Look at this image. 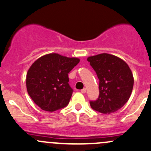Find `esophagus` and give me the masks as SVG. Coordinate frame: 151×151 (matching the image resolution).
Masks as SVG:
<instances>
[{"label": "esophagus", "mask_w": 151, "mask_h": 151, "mask_svg": "<svg viewBox=\"0 0 151 151\" xmlns=\"http://www.w3.org/2000/svg\"><path fill=\"white\" fill-rule=\"evenodd\" d=\"M81 92H82V93H86V88H84L82 89V90H81Z\"/></svg>", "instance_id": "34e87169"}]
</instances>
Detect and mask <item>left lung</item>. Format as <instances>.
<instances>
[{"label":"left lung","mask_w":151,"mask_h":151,"mask_svg":"<svg viewBox=\"0 0 151 151\" xmlns=\"http://www.w3.org/2000/svg\"><path fill=\"white\" fill-rule=\"evenodd\" d=\"M99 80V97L90 101L91 107L102 114L120 109L129 99L134 77L128 64L118 57L103 53L88 58Z\"/></svg>","instance_id":"8db88e82"}]
</instances>
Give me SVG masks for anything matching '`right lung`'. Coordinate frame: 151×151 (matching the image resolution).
<instances>
[{"label":"right lung","mask_w":151,"mask_h":151,"mask_svg":"<svg viewBox=\"0 0 151 151\" xmlns=\"http://www.w3.org/2000/svg\"><path fill=\"white\" fill-rule=\"evenodd\" d=\"M80 62L56 53L48 54L35 61L26 74V88L30 97L43 111H55L66 106L73 89L68 74Z\"/></svg>","instance_id":"1"}]
</instances>
